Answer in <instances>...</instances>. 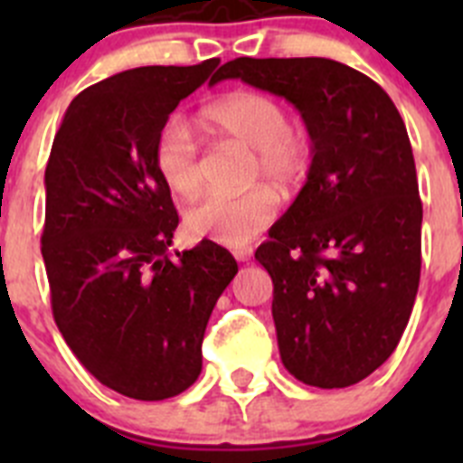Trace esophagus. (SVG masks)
Listing matches in <instances>:
<instances>
[{
    "mask_svg": "<svg viewBox=\"0 0 463 463\" xmlns=\"http://www.w3.org/2000/svg\"><path fill=\"white\" fill-rule=\"evenodd\" d=\"M234 257H236V260H239V261H248V260H250V257H252V250H250V248H245V250H236Z\"/></svg>",
    "mask_w": 463,
    "mask_h": 463,
    "instance_id": "1",
    "label": "esophagus"
}]
</instances>
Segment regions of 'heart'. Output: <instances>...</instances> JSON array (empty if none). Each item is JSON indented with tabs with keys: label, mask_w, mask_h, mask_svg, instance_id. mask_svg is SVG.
Here are the masks:
<instances>
[{
	"label": "heart",
	"mask_w": 463,
	"mask_h": 463,
	"mask_svg": "<svg viewBox=\"0 0 463 463\" xmlns=\"http://www.w3.org/2000/svg\"><path fill=\"white\" fill-rule=\"evenodd\" d=\"M203 125L252 150L250 178L267 175L278 187H294L310 169V141L289 125L285 106L261 92H232L202 110ZM155 166L162 181L181 196L202 190V153L192 127L171 118L155 141ZM278 211L271 187L255 185L241 194L213 192L187 211V227L224 245H243L267 227Z\"/></svg>",
	"instance_id": "1"
}]
</instances>
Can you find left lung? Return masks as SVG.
Instances as JSON below:
<instances>
[{
    "label": "left lung",
    "mask_w": 463,
    "mask_h": 463,
    "mask_svg": "<svg viewBox=\"0 0 463 463\" xmlns=\"http://www.w3.org/2000/svg\"><path fill=\"white\" fill-rule=\"evenodd\" d=\"M241 79L301 113L313 159L255 260L273 280L285 369L322 390L383 366L411 320L422 269V202L406 125L375 80L326 57H236Z\"/></svg>",
    "instance_id": "1"
}]
</instances>
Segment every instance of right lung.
<instances>
[{
    "label": "right lung",
    "instance_id": "right-lung-1",
    "mask_svg": "<svg viewBox=\"0 0 463 463\" xmlns=\"http://www.w3.org/2000/svg\"><path fill=\"white\" fill-rule=\"evenodd\" d=\"M218 64L138 67L90 85L48 157L41 255L52 317L85 369L129 399H171L199 378L208 317L239 271L213 241L169 257L178 213L155 166L159 129Z\"/></svg>",
    "mask_w": 463,
    "mask_h": 463
}]
</instances>
